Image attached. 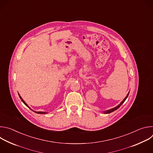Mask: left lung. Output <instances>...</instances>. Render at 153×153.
Returning a JSON list of instances; mask_svg holds the SVG:
<instances>
[{"instance_id": "left-lung-1", "label": "left lung", "mask_w": 153, "mask_h": 153, "mask_svg": "<svg viewBox=\"0 0 153 153\" xmlns=\"http://www.w3.org/2000/svg\"><path fill=\"white\" fill-rule=\"evenodd\" d=\"M128 95H129V93H128V94H127V96L125 97V98L123 99V100L118 105V106H117L116 107H115V108H112V109H111V110H108V111H105L104 112V113H105V114H109V113H112V112H113V111H114L115 110H117V109L123 104V103L125 101V100L126 99V98L128 97Z\"/></svg>"}]
</instances>
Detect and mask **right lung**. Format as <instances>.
Here are the masks:
<instances>
[{
    "label": "right lung",
    "instance_id": "right-lung-1",
    "mask_svg": "<svg viewBox=\"0 0 153 153\" xmlns=\"http://www.w3.org/2000/svg\"><path fill=\"white\" fill-rule=\"evenodd\" d=\"M19 97L20 98L21 100L23 102V103H24V104H25V105H26L27 106H28V108H30V107L28 106V105H27V103H26L25 102V101H24V100H23L22 99V97H20V96L19 94ZM30 109H31V108H30ZM34 112H35L36 113H37V114H47V113H46V112H40V111H39V112H36V111H34Z\"/></svg>",
    "mask_w": 153,
    "mask_h": 153
}]
</instances>
